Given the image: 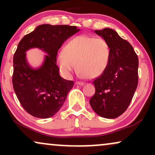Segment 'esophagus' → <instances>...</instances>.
I'll return each instance as SVG.
<instances>
[{"label": "esophagus", "instance_id": "obj_1", "mask_svg": "<svg viewBox=\"0 0 155 155\" xmlns=\"http://www.w3.org/2000/svg\"><path fill=\"white\" fill-rule=\"evenodd\" d=\"M76 84L77 85H84V83L82 82V81H76Z\"/></svg>", "mask_w": 155, "mask_h": 155}]
</instances>
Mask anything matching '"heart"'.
Instances as JSON below:
<instances>
[{
  "instance_id": "obj_1",
  "label": "heart",
  "mask_w": 155,
  "mask_h": 155,
  "mask_svg": "<svg viewBox=\"0 0 155 155\" xmlns=\"http://www.w3.org/2000/svg\"><path fill=\"white\" fill-rule=\"evenodd\" d=\"M110 47L102 38L79 35L65 44L58 57L63 74H70L76 65L78 74L86 79H95L104 74L110 60Z\"/></svg>"
}]
</instances>
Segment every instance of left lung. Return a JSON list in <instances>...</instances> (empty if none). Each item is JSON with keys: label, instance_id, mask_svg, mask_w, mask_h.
Returning <instances> with one entry per match:
<instances>
[{"label": "left lung", "instance_id": "left-lung-1", "mask_svg": "<svg viewBox=\"0 0 155 155\" xmlns=\"http://www.w3.org/2000/svg\"><path fill=\"white\" fill-rule=\"evenodd\" d=\"M110 47V60L104 74L93 81L95 95L90 104L99 116L114 119L127 110L138 81V58L131 44L111 28L95 31Z\"/></svg>", "mask_w": 155, "mask_h": 155}]
</instances>
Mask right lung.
Here are the masks:
<instances>
[{"label":"right lung","mask_w":155,"mask_h":155,"mask_svg":"<svg viewBox=\"0 0 155 155\" xmlns=\"http://www.w3.org/2000/svg\"><path fill=\"white\" fill-rule=\"evenodd\" d=\"M79 31L76 26L41 25L19 41L13 58V87L17 98L28 114L37 118L54 116L62 107L74 81L59 74L57 54L62 44ZM32 48L45 51L42 65L33 69L25 52Z\"/></svg>","instance_id":"add662e5"}]
</instances>
